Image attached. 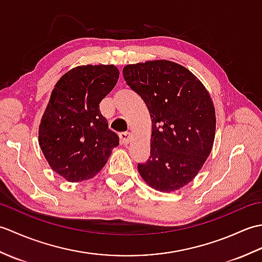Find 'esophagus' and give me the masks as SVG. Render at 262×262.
Instances as JSON below:
<instances>
[{
  "label": "esophagus",
  "instance_id": "34e87169",
  "mask_svg": "<svg viewBox=\"0 0 262 262\" xmlns=\"http://www.w3.org/2000/svg\"><path fill=\"white\" fill-rule=\"evenodd\" d=\"M119 136H120L121 142L124 143V144H127L128 142L130 141V138H132V134H130L129 132H121L120 134H119Z\"/></svg>",
  "mask_w": 262,
  "mask_h": 262
}]
</instances>
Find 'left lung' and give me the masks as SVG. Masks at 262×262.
Masks as SVG:
<instances>
[{"mask_svg": "<svg viewBox=\"0 0 262 262\" xmlns=\"http://www.w3.org/2000/svg\"><path fill=\"white\" fill-rule=\"evenodd\" d=\"M124 79L152 118L151 153L137 169L147 185L170 192L186 186L202 169L213 147V101L196 76L170 60L127 65Z\"/></svg>", "mask_w": 262, "mask_h": 262, "instance_id": "8db88e82", "label": "left lung"}]
</instances>
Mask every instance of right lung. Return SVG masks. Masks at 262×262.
<instances>
[{
  "instance_id": "1",
  "label": "right lung",
  "mask_w": 262,
  "mask_h": 262,
  "mask_svg": "<svg viewBox=\"0 0 262 262\" xmlns=\"http://www.w3.org/2000/svg\"><path fill=\"white\" fill-rule=\"evenodd\" d=\"M118 79L114 65H83L54 88L39 126V145L51 168L70 182L96 176L118 146L119 137L99 107Z\"/></svg>"
}]
</instances>
